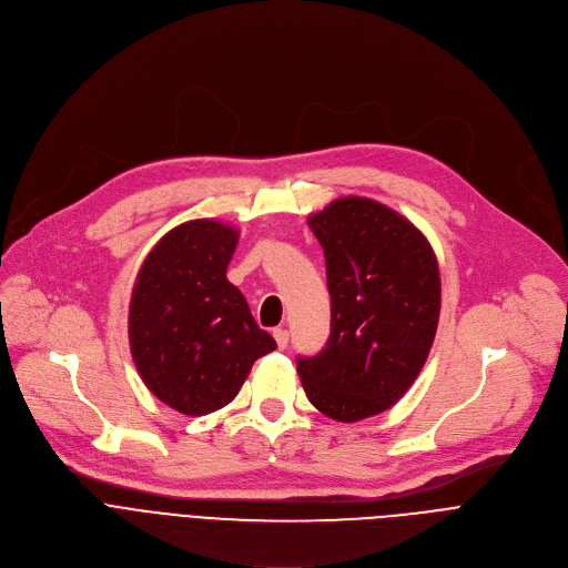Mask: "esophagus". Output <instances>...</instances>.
I'll use <instances>...</instances> for the list:
<instances>
[{
	"instance_id": "obj_1",
	"label": "esophagus",
	"mask_w": 568,
	"mask_h": 568,
	"mask_svg": "<svg viewBox=\"0 0 568 568\" xmlns=\"http://www.w3.org/2000/svg\"><path fill=\"white\" fill-rule=\"evenodd\" d=\"M274 339H276L278 348H285L290 342V333L285 328H274Z\"/></svg>"
}]
</instances>
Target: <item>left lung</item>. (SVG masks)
<instances>
[{"label":"left lung","mask_w":568,"mask_h":568,"mask_svg":"<svg viewBox=\"0 0 568 568\" xmlns=\"http://www.w3.org/2000/svg\"><path fill=\"white\" fill-rule=\"evenodd\" d=\"M307 224L326 254L331 339L296 371L323 416L357 423L423 371L440 316L438 261L407 217L368 197H339Z\"/></svg>","instance_id":"left-lung-1"}]
</instances>
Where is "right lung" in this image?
<instances>
[{"mask_svg":"<svg viewBox=\"0 0 568 568\" xmlns=\"http://www.w3.org/2000/svg\"><path fill=\"white\" fill-rule=\"evenodd\" d=\"M237 229L191 220L145 256L130 298L128 335L143 384L171 409L206 416L229 404L254 362L276 348L242 292L226 281Z\"/></svg>","mask_w":568,"mask_h":568,"instance_id":"right-lung-1","label":"right lung"}]
</instances>
